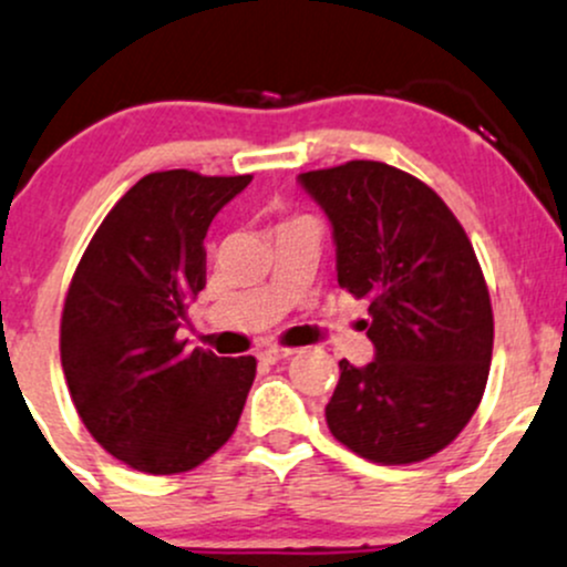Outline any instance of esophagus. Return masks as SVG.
Wrapping results in <instances>:
<instances>
[{"label":"esophagus","mask_w":567,"mask_h":567,"mask_svg":"<svg viewBox=\"0 0 567 567\" xmlns=\"http://www.w3.org/2000/svg\"><path fill=\"white\" fill-rule=\"evenodd\" d=\"M295 354V349H284V346H267V349L259 351V359L265 364H276L281 362V359H289Z\"/></svg>","instance_id":"esophagus-1"}]
</instances>
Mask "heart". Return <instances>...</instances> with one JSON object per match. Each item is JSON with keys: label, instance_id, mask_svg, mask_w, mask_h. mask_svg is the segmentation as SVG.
Listing matches in <instances>:
<instances>
[{"label": "heart", "instance_id": "b5f03b06", "mask_svg": "<svg viewBox=\"0 0 567 567\" xmlns=\"http://www.w3.org/2000/svg\"><path fill=\"white\" fill-rule=\"evenodd\" d=\"M291 221H300V218H291ZM286 224H289V221H286Z\"/></svg>", "mask_w": 567, "mask_h": 567}]
</instances>
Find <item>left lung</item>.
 Returning a JSON list of instances; mask_svg holds the SVG:
<instances>
[{
	"mask_svg": "<svg viewBox=\"0 0 567 567\" xmlns=\"http://www.w3.org/2000/svg\"><path fill=\"white\" fill-rule=\"evenodd\" d=\"M300 184L332 224L338 284L368 300L375 359H340L327 424L346 449L411 465L465 430L489 379V289L465 229L427 184L383 162L310 169Z\"/></svg>",
	"mask_w": 567,
	"mask_h": 567,
	"instance_id": "1",
	"label": "left lung"
}]
</instances>
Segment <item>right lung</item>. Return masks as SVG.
Wrapping results in <instances>:
<instances>
[{
    "label": "right lung",
    "instance_id": "1",
    "mask_svg": "<svg viewBox=\"0 0 567 567\" xmlns=\"http://www.w3.org/2000/svg\"><path fill=\"white\" fill-rule=\"evenodd\" d=\"M251 175L164 169L100 224L62 310V368L94 441L151 476L203 465L233 437L254 357L186 351L178 327L205 289V235Z\"/></svg>",
    "mask_w": 567,
    "mask_h": 567
}]
</instances>
